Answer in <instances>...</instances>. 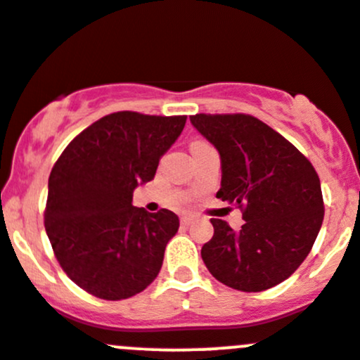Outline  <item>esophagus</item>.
<instances>
[{"label":"esophagus","mask_w":360,"mask_h":360,"mask_svg":"<svg viewBox=\"0 0 360 360\" xmlns=\"http://www.w3.org/2000/svg\"><path fill=\"white\" fill-rule=\"evenodd\" d=\"M193 221H195V215H191V214H186V215H183V217H181V222H183L184 226H190Z\"/></svg>","instance_id":"esophagus-1"}]
</instances>
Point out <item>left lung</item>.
<instances>
[{
	"instance_id": "obj_1",
	"label": "left lung",
	"mask_w": 360,
	"mask_h": 360,
	"mask_svg": "<svg viewBox=\"0 0 360 360\" xmlns=\"http://www.w3.org/2000/svg\"><path fill=\"white\" fill-rule=\"evenodd\" d=\"M190 120L221 155L217 198L236 205L245 221L234 231L210 219L214 236L202 247L207 269L240 291L279 285L300 267L323 224L316 169L288 139L247 113H196Z\"/></svg>"
}]
</instances>
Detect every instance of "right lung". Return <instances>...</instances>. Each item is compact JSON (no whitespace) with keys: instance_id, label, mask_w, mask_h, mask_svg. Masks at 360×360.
Returning a JSON list of instances; mask_svg holds the SVG:
<instances>
[{"instance_id":"right-lung-1","label":"right lung","mask_w":360,"mask_h":360,"mask_svg":"<svg viewBox=\"0 0 360 360\" xmlns=\"http://www.w3.org/2000/svg\"><path fill=\"white\" fill-rule=\"evenodd\" d=\"M186 115L115 112L69 143L48 181L44 228L72 281L103 300L139 293L157 278L179 217L132 205V191L155 177Z\"/></svg>"}]
</instances>
